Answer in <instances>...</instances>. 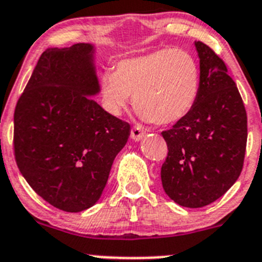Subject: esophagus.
I'll use <instances>...</instances> for the list:
<instances>
[{
  "label": "esophagus",
  "instance_id": "34e87169",
  "mask_svg": "<svg viewBox=\"0 0 262 262\" xmlns=\"http://www.w3.org/2000/svg\"><path fill=\"white\" fill-rule=\"evenodd\" d=\"M144 136H146V132H144L143 129L141 128V126H133V128H132L130 137H132V139H133V141L139 142L142 138H143Z\"/></svg>",
  "mask_w": 262,
  "mask_h": 262
}]
</instances>
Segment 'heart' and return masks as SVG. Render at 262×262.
<instances>
[{
	"instance_id": "heart-1",
	"label": "heart",
	"mask_w": 262,
	"mask_h": 262,
	"mask_svg": "<svg viewBox=\"0 0 262 262\" xmlns=\"http://www.w3.org/2000/svg\"><path fill=\"white\" fill-rule=\"evenodd\" d=\"M102 102L120 115L133 96L137 114L146 121L170 125L193 110L201 90V72L194 56L180 48H161L121 60L116 72L100 78Z\"/></svg>"
}]
</instances>
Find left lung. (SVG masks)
I'll return each instance as SVG.
<instances>
[{
    "instance_id": "8db88e82",
    "label": "left lung",
    "mask_w": 262,
    "mask_h": 262,
    "mask_svg": "<svg viewBox=\"0 0 262 262\" xmlns=\"http://www.w3.org/2000/svg\"><path fill=\"white\" fill-rule=\"evenodd\" d=\"M194 46L199 100L188 116L161 133L169 149L162 187L172 201L189 209L212 204L237 182L247 144V114L224 61L205 43Z\"/></svg>"
}]
</instances>
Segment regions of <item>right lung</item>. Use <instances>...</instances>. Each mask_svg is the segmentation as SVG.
I'll return each instance as SVG.
<instances>
[{
    "label": "right lung",
    "mask_w": 262,
    "mask_h": 262,
    "mask_svg": "<svg viewBox=\"0 0 262 262\" xmlns=\"http://www.w3.org/2000/svg\"><path fill=\"white\" fill-rule=\"evenodd\" d=\"M95 46L47 48L14 114L17 167L45 201L79 212L100 200L130 125L103 110Z\"/></svg>",
    "instance_id": "add662e5"
}]
</instances>
